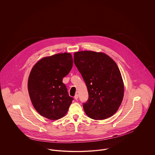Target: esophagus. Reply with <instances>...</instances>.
Returning a JSON list of instances; mask_svg holds the SVG:
<instances>
[{
  "label": "esophagus",
  "mask_w": 155,
  "mask_h": 155,
  "mask_svg": "<svg viewBox=\"0 0 155 155\" xmlns=\"http://www.w3.org/2000/svg\"><path fill=\"white\" fill-rule=\"evenodd\" d=\"M78 97H79L78 94H76V95H74V98L75 100H78Z\"/></svg>",
  "instance_id": "1"
}]
</instances>
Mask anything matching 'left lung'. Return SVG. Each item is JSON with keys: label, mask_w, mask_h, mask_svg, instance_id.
Listing matches in <instances>:
<instances>
[{"label": "left lung", "mask_w": 155, "mask_h": 155, "mask_svg": "<svg viewBox=\"0 0 155 155\" xmlns=\"http://www.w3.org/2000/svg\"><path fill=\"white\" fill-rule=\"evenodd\" d=\"M74 63L88 91L83 107L89 117L103 120L112 116L120 107L124 84L115 61L105 53L92 51L74 52Z\"/></svg>", "instance_id": "obj_1"}]
</instances>
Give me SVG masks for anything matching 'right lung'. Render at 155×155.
<instances>
[{"label":"right lung","mask_w":155,"mask_h":155,"mask_svg":"<svg viewBox=\"0 0 155 155\" xmlns=\"http://www.w3.org/2000/svg\"><path fill=\"white\" fill-rule=\"evenodd\" d=\"M70 53L45 57L33 67L28 79V91L36 111L49 120L64 117L73 98L68 95L63 78L73 67Z\"/></svg>","instance_id":"add662e5"}]
</instances>
